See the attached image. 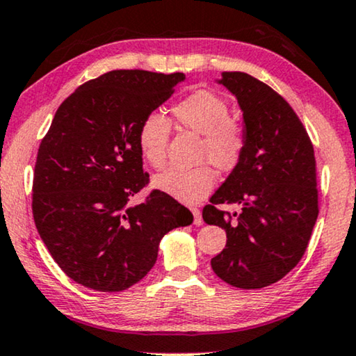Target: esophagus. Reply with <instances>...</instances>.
<instances>
[{"instance_id": "obj_1", "label": "esophagus", "mask_w": 356, "mask_h": 356, "mask_svg": "<svg viewBox=\"0 0 356 356\" xmlns=\"http://www.w3.org/2000/svg\"><path fill=\"white\" fill-rule=\"evenodd\" d=\"M190 211H192V214H193V224L195 225L203 224V217H201L200 209L198 208H190Z\"/></svg>"}]
</instances>
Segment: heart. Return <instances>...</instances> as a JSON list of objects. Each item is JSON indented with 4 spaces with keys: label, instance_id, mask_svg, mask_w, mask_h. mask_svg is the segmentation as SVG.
Here are the masks:
<instances>
[{
    "label": "heart",
    "instance_id": "heart-1",
    "mask_svg": "<svg viewBox=\"0 0 356 356\" xmlns=\"http://www.w3.org/2000/svg\"><path fill=\"white\" fill-rule=\"evenodd\" d=\"M176 123L201 134L198 160H211L222 171H230L241 161L246 132L230 116L225 99L209 89H196L172 105ZM171 123L166 116L150 111L137 127V147L152 168H163ZM217 184V174L208 163L192 169H168L153 179V187L184 204L204 200Z\"/></svg>",
    "mask_w": 356,
    "mask_h": 356
}]
</instances>
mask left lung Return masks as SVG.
Returning <instances> with one entry per match:
<instances>
[{"label": "left lung", "instance_id": "8db88e82", "mask_svg": "<svg viewBox=\"0 0 356 356\" xmlns=\"http://www.w3.org/2000/svg\"><path fill=\"white\" fill-rule=\"evenodd\" d=\"M219 83L243 110L246 148L203 208L206 224L227 233L225 249L211 265L235 288L261 289L288 275L309 246L318 217L314 144L268 84L243 72H222ZM217 204H240L242 212L220 211Z\"/></svg>", "mask_w": 356, "mask_h": 356}]
</instances>
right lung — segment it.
I'll return each instance as SVG.
<instances>
[{
    "instance_id": "add662e5",
    "label": "right lung",
    "mask_w": 356,
    "mask_h": 356,
    "mask_svg": "<svg viewBox=\"0 0 356 356\" xmlns=\"http://www.w3.org/2000/svg\"><path fill=\"white\" fill-rule=\"evenodd\" d=\"M184 73L111 70L60 104L42 137L33 174L36 230L68 278L102 293L140 281L161 238L193 222L185 206L152 190L142 169L137 127L171 97Z\"/></svg>"
}]
</instances>
